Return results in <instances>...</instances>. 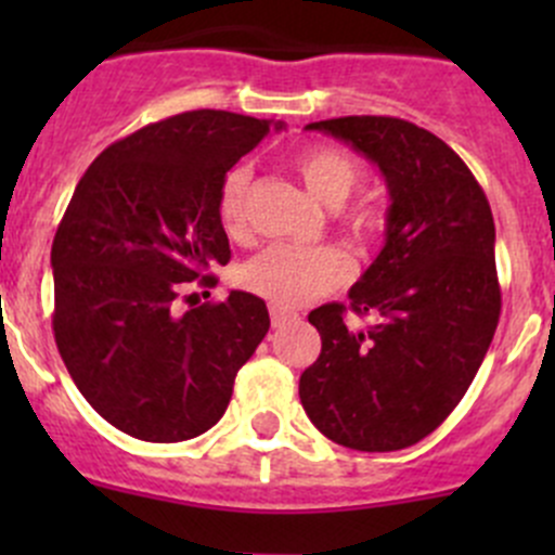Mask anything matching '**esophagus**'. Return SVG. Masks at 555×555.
Wrapping results in <instances>:
<instances>
[{"instance_id":"34e87169","label":"esophagus","mask_w":555,"mask_h":555,"mask_svg":"<svg viewBox=\"0 0 555 555\" xmlns=\"http://www.w3.org/2000/svg\"><path fill=\"white\" fill-rule=\"evenodd\" d=\"M289 319H293V313L276 309V306H271V324H273V327H284V324H287Z\"/></svg>"}]
</instances>
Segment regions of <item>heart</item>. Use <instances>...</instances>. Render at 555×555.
Here are the masks:
<instances>
[{"mask_svg":"<svg viewBox=\"0 0 555 555\" xmlns=\"http://www.w3.org/2000/svg\"><path fill=\"white\" fill-rule=\"evenodd\" d=\"M295 171L317 201L333 206L335 220L349 236L367 242L384 231V211L373 201H351L360 182V164L346 150L333 144H311L293 158ZM246 190L249 171L236 166L222 177L217 190V220L228 236H242L246 225ZM351 262L335 246H287L276 244L262 249L238 266L236 282L246 293L257 295L276 309H300L349 279Z\"/></svg>","mask_w":555,"mask_h":555,"instance_id":"obj_1","label":"heart"}]
</instances>
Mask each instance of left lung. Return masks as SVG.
Masks as SVG:
<instances>
[{"label": "left lung", "instance_id": "obj_1", "mask_svg": "<svg viewBox=\"0 0 555 555\" xmlns=\"http://www.w3.org/2000/svg\"><path fill=\"white\" fill-rule=\"evenodd\" d=\"M309 128L371 158L391 206L382 255L349 293V311L376 322L349 330L344 304L309 313L322 351L300 376V402L333 443L408 449L459 405L500 322L489 198L443 139L400 117H333Z\"/></svg>", "mask_w": 555, "mask_h": 555}]
</instances>
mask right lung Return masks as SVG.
Wrapping results in <instances>:
<instances>
[{"mask_svg":"<svg viewBox=\"0 0 555 555\" xmlns=\"http://www.w3.org/2000/svg\"><path fill=\"white\" fill-rule=\"evenodd\" d=\"M268 131L225 109L150 122L88 166L59 222L55 346L93 411L131 438L179 443L215 427L271 327L238 289L181 311L231 260L217 190Z\"/></svg>","mask_w":555,"mask_h":555,"instance_id":"1","label":"right lung"}]
</instances>
